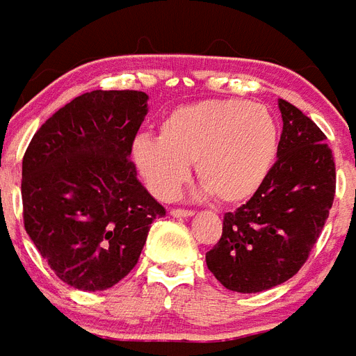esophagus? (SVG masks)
Returning a JSON list of instances; mask_svg holds the SVG:
<instances>
[{"mask_svg":"<svg viewBox=\"0 0 356 356\" xmlns=\"http://www.w3.org/2000/svg\"><path fill=\"white\" fill-rule=\"evenodd\" d=\"M170 216L172 218H190V216H193V212L192 210H184V208H172Z\"/></svg>","mask_w":356,"mask_h":356,"instance_id":"obj_1","label":"esophagus"}]
</instances>
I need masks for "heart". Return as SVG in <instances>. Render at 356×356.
Listing matches in <instances>:
<instances>
[{
	"label": "heart",
	"instance_id": "heart-1",
	"mask_svg": "<svg viewBox=\"0 0 356 356\" xmlns=\"http://www.w3.org/2000/svg\"><path fill=\"white\" fill-rule=\"evenodd\" d=\"M278 155V126L267 108L247 100H204L168 113L157 140L138 137L133 159L159 197L179 192L195 164L197 179L221 203L258 192Z\"/></svg>",
	"mask_w": 356,
	"mask_h": 356
}]
</instances>
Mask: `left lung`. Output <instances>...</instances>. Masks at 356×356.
Returning <instances> with one entry per match:
<instances>
[{"instance_id":"1","label":"left lung","mask_w":356,"mask_h":356,"mask_svg":"<svg viewBox=\"0 0 356 356\" xmlns=\"http://www.w3.org/2000/svg\"><path fill=\"white\" fill-rule=\"evenodd\" d=\"M278 161L247 203L227 212L207 252L208 270L234 293H261L293 278L307 261L333 207L337 172L322 129L278 100Z\"/></svg>"}]
</instances>
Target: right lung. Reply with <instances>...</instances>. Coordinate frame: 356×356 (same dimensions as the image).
Instances as JSON below:
<instances>
[{"instance_id": "obj_1", "label": "right lung", "mask_w": 356, "mask_h": 356, "mask_svg": "<svg viewBox=\"0 0 356 356\" xmlns=\"http://www.w3.org/2000/svg\"><path fill=\"white\" fill-rule=\"evenodd\" d=\"M148 113L143 91H91L34 133L22 166L23 223L58 278L104 291L137 265L166 216L129 159Z\"/></svg>"}]
</instances>
